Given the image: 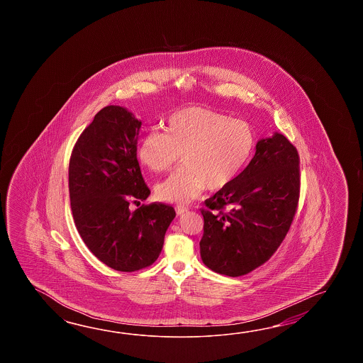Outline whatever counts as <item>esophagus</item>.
<instances>
[{
    "label": "esophagus",
    "instance_id": "34e87169",
    "mask_svg": "<svg viewBox=\"0 0 363 363\" xmlns=\"http://www.w3.org/2000/svg\"><path fill=\"white\" fill-rule=\"evenodd\" d=\"M186 211H188V208H184V206H177V214L178 216H183Z\"/></svg>",
    "mask_w": 363,
    "mask_h": 363
}]
</instances>
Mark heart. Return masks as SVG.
Listing matches in <instances>:
<instances>
[{
    "mask_svg": "<svg viewBox=\"0 0 363 363\" xmlns=\"http://www.w3.org/2000/svg\"><path fill=\"white\" fill-rule=\"evenodd\" d=\"M255 135L244 121L214 110L183 108L167 119L166 131H150L138 155L153 172L171 170L183 155L184 167L157 185L160 200L188 203L208 186L218 191L233 183L255 153Z\"/></svg>",
    "mask_w": 363,
    "mask_h": 363,
    "instance_id": "obj_1",
    "label": "heart"
}]
</instances>
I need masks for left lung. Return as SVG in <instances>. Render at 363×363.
<instances>
[{"label":"left lung","mask_w":363,"mask_h":363,"mask_svg":"<svg viewBox=\"0 0 363 363\" xmlns=\"http://www.w3.org/2000/svg\"><path fill=\"white\" fill-rule=\"evenodd\" d=\"M300 155L284 135L259 140L247 169L205 201L201 258L210 270L241 277L267 262L294 222Z\"/></svg>","instance_id":"left-lung-1"}]
</instances>
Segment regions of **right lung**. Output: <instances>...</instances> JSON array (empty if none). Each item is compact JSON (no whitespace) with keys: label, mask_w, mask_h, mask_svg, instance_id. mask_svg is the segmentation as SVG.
<instances>
[{"label":"right lung","mask_w":363,"mask_h":363,"mask_svg":"<svg viewBox=\"0 0 363 363\" xmlns=\"http://www.w3.org/2000/svg\"><path fill=\"white\" fill-rule=\"evenodd\" d=\"M141 122L121 106L101 108L71 152L69 192L80 238L101 262L133 272L155 262L175 210L153 202L138 161Z\"/></svg>","instance_id":"obj_1"}]
</instances>
